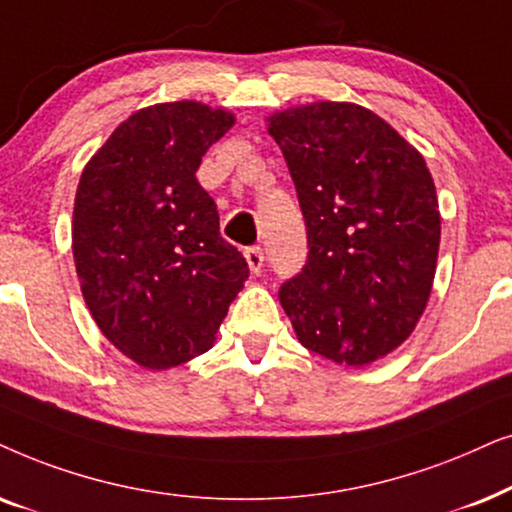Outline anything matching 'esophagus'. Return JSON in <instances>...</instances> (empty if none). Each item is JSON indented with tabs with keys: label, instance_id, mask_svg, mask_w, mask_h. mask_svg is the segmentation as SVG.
I'll use <instances>...</instances> for the list:
<instances>
[{
	"label": "esophagus",
	"instance_id": "1",
	"mask_svg": "<svg viewBox=\"0 0 512 512\" xmlns=\"http://www.w3.org/2000/svg\"><path fill=\"white\" fill-rule=\"evenodd\" d=\"M245 260H248V267L252 274H257V271L262 269L264 264V252L260 245H252V248H245Z\"/></svg>",
	"mask_w": 512,
	"mask_h": 512
}]
</instances>
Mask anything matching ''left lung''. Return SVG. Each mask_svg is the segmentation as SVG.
I'll return each instance as SVG.
<instances>
[{
    "instance_id": "left-lung-1",
    "label": "left lung",
    "mask_w": 512,
    "mask_h": 512,
    "mask_svg": "<svg viewBox=\"0 0 512 512\" xmlns=\"http://www.w3.org/2000/svg\"><path fill=\"white\" fill-rule=\"evenodd\" d=\"M306 224V262L278 290L297 339L339 365H367L412 335L426 309L440 213L424 156L351 102L274 114Z\"/></svg>"
}]
</instances>
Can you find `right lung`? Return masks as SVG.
Wrapping results in <instances>:
<instances>
[{
	"label": "right lung",
	"instance_id": "obj_1",
	"mask_svg": "<svg viewBox=\"0 0 512 512\" xmlns=\"http://www.w3.org/2000/svg\"><path fill=\"white\" fill-rule=\"evenodd\" d=\"M231 126L229 112L192 100L140 109L81 173L72 220L81 292L102 335L147 370L206 353L248 281L196 180Z\"/></svg>",
	"mask_w": 512,
	"mask_h": 512
}]
</instances>
